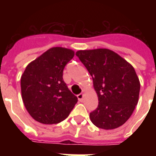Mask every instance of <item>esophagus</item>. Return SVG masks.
I'll use <instances>...</instances> for the list:
<instances>
[{"instance_id":"esophagus-1","label":"esophagus","mask_w":156,"mask_h":156,"mask_svg":"<svg viewBox=\"0 0 156 156\" xmlns=\"http://www.w3.org/2000/svg\"><path fill=\"white\" fill-rule=\"evenodd\" d=\"M77 97H78L79 101H83V97H84V94H83V93H80V94H78V95H77Z\"/></svg>"}]
</instances>
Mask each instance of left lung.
I'll list each match as a JSON object with an SVG mask.
<instances>
[{"label":"left lung","instance_id":"obj_1","mask_svg":"<svg viewBox=\"0 0 156 156\" xmlns=\"http://www.w3.org/2000/svg\"><path fill=\"white\" fill-rule=\"evenodd\" d=\"M93 78L97 108L90 113L95 126L118 128L126 122L138 102L140 82L134 69L120 55L107 48L76 52Z\"/></svg>","mask_w":156,"mask_h":156}]
</instances>
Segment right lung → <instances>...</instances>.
Returning <instances> with one entry per match:
<instances>
[{"mask_svg": "<svg viewBox=\"0 0 156 156\" xmlns=\"http://www.w3.org/2000/svg\"><path fill=\"white\" fill-rule=\"evenodd\" d=\"M73 56V50L51 48L26 67L21 77L22 98L29 114L38 122H61L78 102L63 80L64 68Z\"/></svg>", "mask_w": 156, "mask_h": 156, "instance_id": "obj_1", "label": "right lung"}]
</instances>
